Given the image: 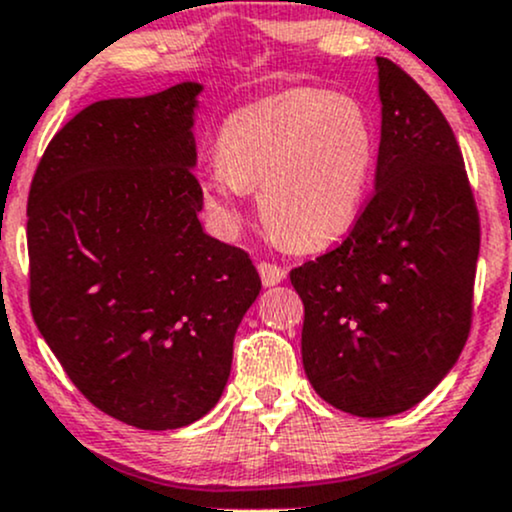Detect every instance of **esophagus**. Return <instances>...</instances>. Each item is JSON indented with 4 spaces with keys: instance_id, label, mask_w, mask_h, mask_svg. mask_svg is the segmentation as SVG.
<instances>
[{
    "instance_id": "1",
    "label": "esophagus",
    "mask_w": 512,
    "mask_h": 512,
    "mask_svg": "<svg viewBox=\"0 0 512 512\" xmlns=\"http://www.w3.org/2000/svg\"><path fill=\"white\" fill-rule=\"evenodd\" d=\"M257 269H260L262 284H265V286H274V284L284 282V279H286V269L282 265H274V262L262 260L260 265H257Z\"/></svg>"
}]
</instances>
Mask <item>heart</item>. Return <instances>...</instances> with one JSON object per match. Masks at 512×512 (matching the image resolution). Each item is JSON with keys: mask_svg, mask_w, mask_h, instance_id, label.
Listing matches in <instances>:
<instances>
[{"mask_svg": "<svg viewBox=\"0 0 512 512\" xmlns=\"http://www.w3.org/2000/svg\"><path fill=\"white\" fill-rule=\"evenodd\" d=\"M374 167V123L355 97L291 89L223 121L218 162L201 179V196L221 226L235 228L240 199L257 189L272 238L316 250L357 221Z\"/></svg>", "mask_w": 512, "mask_h": 512, "instance_id": "b5f03b06", "label": "heart"}]
</instances>
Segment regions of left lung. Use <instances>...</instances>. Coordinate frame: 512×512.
Returning <instances> with one entry per match:
<instances>
[{
  "mask_svg": "<svg viewBox=\"0 0 512 512\" xmlns=\"http://www.w3.org/2000/svg\"><path fill=\"white\" fill-rule=\"evenodd\" d=\"M374 192L338 247L289 272L301 357L330 406L386 418L413 408L462 355L481 223L457 138L423 87L376 58Z\"/></svg>",
  "mask_w": 512,
  "mask_h": 512,
  "instance_id": "obj_1",
  "label": "left lung"
}]
</instances>
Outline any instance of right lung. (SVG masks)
<instances>
[{"label":"right lung","instance_id":"add662e5","mask_svg":"<svg viewBox=\"0 0 512 512\" xmlns=\"http://www.w3.org/2000/svg\"><path fill=\"white\" fill-rule=\"evenodd\" d=\"M201 84L97 101L50 140L28 192V303L92 406L174 430L221 398L262 282L204 233L194 177Z\"/></svg>","mask_w":512,"mask_h":512}]
</instances>
